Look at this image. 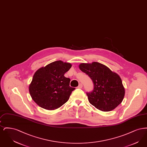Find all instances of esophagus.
<instances>
[{
	"label": "esophagus",
	"instance_id": "34e87169",
	"mask_svg": "<svg viewBox=\"0 0 147 147\" xmlns=\"http://www.w3.org/2000/svg\"><path fill=\"white\" fill-rule=\"evenodd\" d=\"M82 87H83V84H82V83H80V84H79L78 86V88H79V89H82Z\"/></svg>",
	"mask_w": 147,
	"mask_h": 147
}]
</instances>
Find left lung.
<instances>
[{"mask_svg": "<svg viewBox=\"0 0 147 147\" xmlns=\"http://www.w3.org/2000/svg\"><path fill=\"white\" fill-rule=\"evenodd\" d=\"M79 68L90 78L93 90L86 92L89 102L102 111H110L118 106L125 96V88L119 75L101 63H82Z\"/></svg>", "mask_w": 147, "mask_h": 147, "instance_id": "obj_1", "label": "left lung"}]
</instances>
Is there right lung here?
I'll return each mask as SVG.
<instances>
[{
	"label": "right lung",
	"mask_w": 147,
	"mask_h": 147,
	"mask_svg": "<svg viewBox=\"0 0 147 147\" xmlns=\"http://www.w3.org/2000/svg\"><path fill=\"white\" fill-rule=\"evenodd\" d=\"M71 67L70 63L57 61L35 72L29 86V91L37 105L43 109L53 110L68 100L76 88L70 87V79L64 74Z\"/></svg>",
	"instance_id": "add662e5"
}]
</instances>
